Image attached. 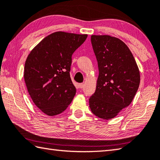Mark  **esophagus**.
Here are the masks:
<instances>
[{
	"instance_id": "obj_1",
	"label": "esophagus",
	"mask_w": 160,
	"mask_h": 160,
	"mask_svg": "<svg viewBox=\"0 0 160 160\" xmlns=\"http://www.w3.org/2000/svg\"><path fill=\"white\" fill-rule=\"evenodd\" d=\"M84 83H79V88H83V87H84Z\"/></svg>"
}]
</instances>
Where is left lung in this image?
I'll list each match as a JSON object with an SVG mask.
<instances>
[{"mask_svg": "<svg viewBox=\"0 0 160 160\" xmlns=\"http://www.w3.org/2000/svg\"><path fill=\"white\" fill-rule=\"evenodd\" d=\"M99 76L89 99L92 112L102 119L116 117L131 104L140 83V72L128 47L110 35H91Z\"/></svg>", "mask_w": 160, "mask_h": 160, "instance_id": "obj_1", "label": "left lung"}]
</instances>
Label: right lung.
Returning a JSON list of instances; mask_svg holds the SVG:
<instances>
[{"mask_svg": "<svg viewBox=\"0 0 160 160\" xmlns=\"http://www.w3.org/2000/svg\"><path fill=\"white\" fill-rule=\"evenodd\" d=\"M88 35L58 31L47 36L28 54L23 78L32 102L47 115L61 113L73 99L72 56Z\"/></svg>", "mask_w": 160, "mask_h": 160, "instance_id": "1", "label": "right lung"}]
</instances>
